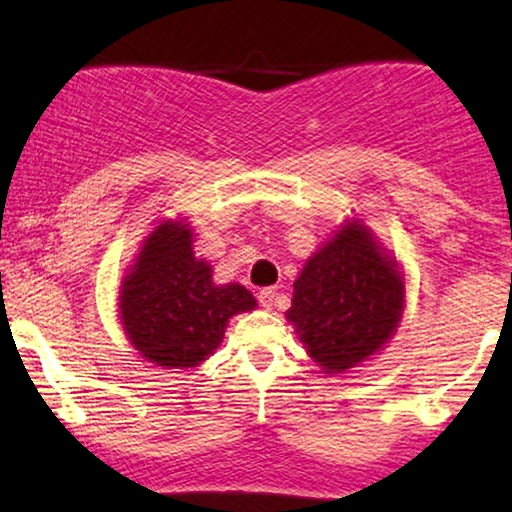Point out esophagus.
<instances>
[{
  "mask_svg": "<svg viewBox=\"0 0 512 512\" xmlns=\"http://www.w3.org/2000/svg\"><path fill=\"white\" fill-rule=\"evenodd\" d=\"M257 300L264 309H274L276 302H278V290L276 288H264L260 290V295H257Z\"/></svg>",
  "mask_w": 512,
  "mask_h": 512,
  "instance_id": "1",
  "label": "esophagus"
}]
</instances>
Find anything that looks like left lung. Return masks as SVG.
Masks as SVG:
<instances>
[{
  "instance_id": "1",
  "label": "left lung",
  "mask_w": 512,
  "mask_h": 512,
  "mask_svg": "<svg viewBox=\"0 0 512 512\" xmlns=\"http://www.w3.org/2000/svg\"><path fill=\"white\" fill-rule=\"evenodd\" d=\"M286 319L323 373H349L383 349L406 304L399 262L357 217L342 222L293 283Z\"/></svg>"
}]
</instances>
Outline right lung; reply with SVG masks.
Segmentation results:
<instances>
[{
    "instance_id": "obj_1",
    "label": "right lung",
    "mask_w": 512,
    "mask_h": 512,
    "mask_svg": "<svg viewBox=\"0 0 512 512\" xmlns=\"http://www.w3.org/2000/svg\"><path fill=\"white\" fill-rule=\"evenodd\" d=\"M257 300L241 283L212 281L208 260L193 252L184 217L163 219L122 276L118 309L127 340L155 366L193 368L222 345L231 316Z\"/></svg>"
}]
</instances>
